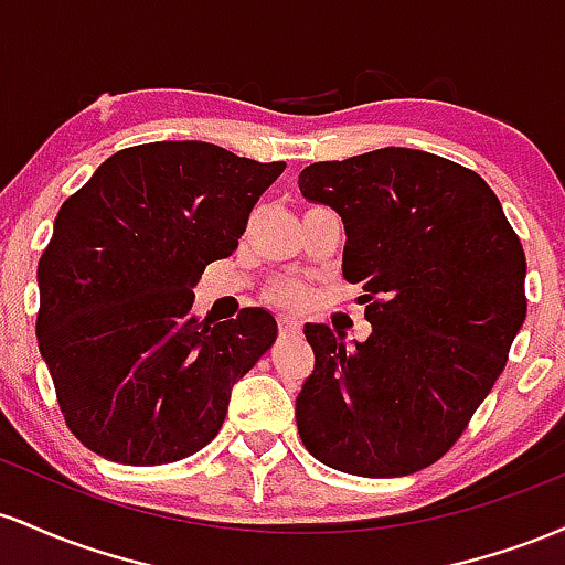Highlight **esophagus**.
Here are the masks:
<instances>
[{
  "mask_svg": "<svg viewBox=\"0 0 565 565\" xmlns=\"http://www.w3.org/2000/svg\"><path fill=\"white\" fill-rule=\"evenodd\" d=\"M301 331V320L299 317H290V315H282L280 317V335H294Z\"/></svg>",
  "mask_w": 565,
  "mask_h": 565,
  "instance_id": "1",
  "label": "esophagus"
}]
</instances>
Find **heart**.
<instances>
[{
	"label": "heart",
	"mask_w": 565,
	"mask_h": 565,
	"mask_svg": "<svg viewBox=\"0 0 565 565\" xmlns=\"http://www.w3.org/2000/svg\"><path fill=\"white\" fill-rule=\"evenodd\" d=\"M303 299V294L296 285H280V288H275L269 294V301L271 303H282V307H294V303H299Z\"/></svg>",
	"instance_id": "heart-1"
}]
</instances>
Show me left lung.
Listing matches in <instances>:
<instances>
[{
    "instance_id": "left-lung-1",
    "label": "left lung",
    "mask_w": 565,
    "mask_h": 565,
    "mask_svg": "<svg viewBox=\"0 0 565 565\" xmlns=\"http://www.w3.org/2000/svg\"><path fill=\"white\" fill-rule=\"evenodd\" d=\"M299 189L344 221V277L373 326L352 350L328 326L303 328L315 371L296 401L301 443L360 478L419 472L504 371L529 307L521 237L475 170L419 149L315 162Z\"/></svg>"
}]
</instances>
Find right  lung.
Returning <instances> with one entry per match:
<instances>
[{
	"label": "right lung",
	"mask_w": 565,
	"mask_h": 565,
	"mask_svg": "<svg viewBox=\"0 0 565 565\" xmlns=\"http://www.w3.org/2000/svg\"><path fill=\"white\" fill-rule=\"evenodd\" d=\"M282 170L215 143H141L63 202L36 266V341L82 446L154 467L218 435L234 382L269 352L277 322L253 307L200 320L192 288L237 250Z\"/></svg>",
	"instance_id": "right-lung-1"
}]
</instances>
